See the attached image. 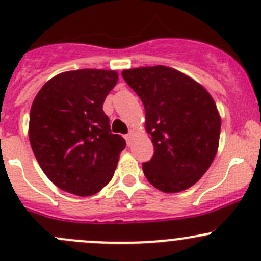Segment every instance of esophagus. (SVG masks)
I'll return each instance as SVG.
<instances>
[{"mask_svg": "<svg viewBox=\"0 0 261 261\" xmlns=\"http://www.w3.org/2000/svg\"><path fill=\"white\" fill-rule=\"evenodd\" d=\"M134 134H135V131H134V130H130V133H128L127 135L125 136V138H126V141H127V144H130V143H131V140H133V138H134Z\"/></svg>", "mask_w": 261, "mask_h": 261, "instance_id": "obj_1", "label": "esophagus"}]
</instances>
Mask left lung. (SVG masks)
Wrapping results in <instances>:
<instances>
[{
  "instance_id": "1",
  "label": "left lung",
  "mask_w": 261,
  "mask_h": 261,
  "mask_svg": "<svg viewBox=\"0 0 261 261\" xmlns=\"http://www.w3.org/2000/svg\"><path fill=\"white\" fill-rule=\"evenodd\" d=\"M145 107V128L154 155L144 163L146 179L177 193L201 179L218 149L221 117L203 86L173 68L140 67L122 72Z\"/></svg>"
}]
</instances>
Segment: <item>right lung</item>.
<instances>
[{"label":"right lung","mask_w":261,"mask_h":261,"mask_svg":"<svg viewBox=\"0 0 261 261\" xmlns=\"http://www.w3.org/2000/svg\"><path fill=\"white\" fill-rule=\"evenodd\" d=\"M115 70L80 69L46 82L33 102L29 139L43 172L58 188L93 196L114 177L122 136L112 134L103 102Z\"/></svg>","instance_id":"right-lung-1"}]
</instances>
